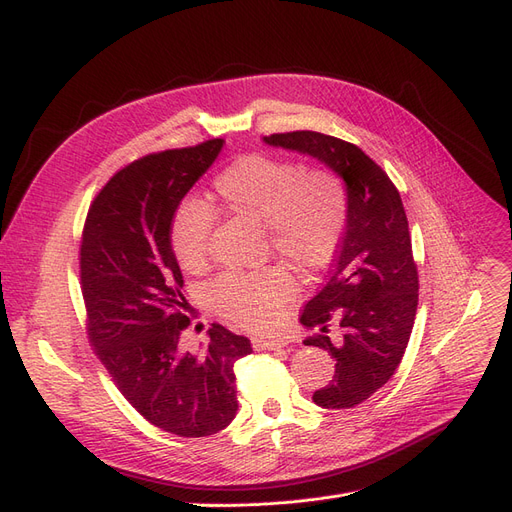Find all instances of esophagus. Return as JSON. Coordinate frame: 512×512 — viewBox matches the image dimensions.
I'll use <instances>...</instances> for the list:
<instances>
[{
  "label": "esophagus",
  "instance_id": "1",
  "mask_svg": "<svg viewBox=\"0 0 512 512\" xmlns=\"http://www.w3.org/2000/svg\"><path fill=\"white\" fill-rule=\"evenodd\" d=\"M252 346L256 351H275V349H283L285 340H281V338H252Z\"/></svg>",
  "mask_w": 512,
  "mask_h": 512
}]
</instances>
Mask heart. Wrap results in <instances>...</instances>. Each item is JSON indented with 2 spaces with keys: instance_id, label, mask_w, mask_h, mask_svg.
I'll use <instances>...</instances> for the list:
<instances>
[{
  "instance_id": "b5f03b06",
  "label": "heart",
  "mask_w": 512,
  "mask_h": 512,
  "mask_svg": "<svg viewBox=\"0 0 512 512\" xmlns=\"http://www.w3.org/2000/svg\"><path fill=\"white\" fill-rule=\"evenodd\" d=\"M218 208L235 218L264 224L271 248L300 273L327 267L340 250L349 222V189L330 168L267 153L231 161L214 178ZM214 212L185 201L170 222V245L182 271L201 275L212 264ZM294 294V279L281 267L227 271L208 288L210 309L227 321L262 332L273 327Z\"/></svg>"
}]
</instances>
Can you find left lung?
<instances>
[{
	"mask_svg": "<svg viewBox=\"0 0 512 512\" xmlns=\"http://www.w3.org/2000/svg\"><path fill=\"white\" fill-rule=\"evenodd\" d=\"M273 147L317 157L349 189V222L323 288L300 323L319 330L304 344L336 361L334 380L313 393L325 410L370 399L399 367L418 309V269L393 180L353 142L311 130L264 136Z\"/></svg>",
	"mask_w": 512,
	"mask_h": 512,
	"instance_id": "8db88e82",
	"label": "left lung"
}]
</instances>
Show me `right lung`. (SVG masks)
<instances>
[{
	"label": "right lung",
	"instance_id": "right-lung-1",
	"mask_svg": "<svg viewBox=\"0 0 512 512\" xmlns=\"http://www.w3.org/2000/svg\"><path fill=\"white\" fill-rule=\"evenodd\" d=\"M222 138L140 157L94 197L79 245L88 338L134 410L161 431L208 437L237 414L233 365L250 340L212 323L199 353L180 349L191 325L170 222L222 149Z\"/></svg>",
	"mask_w": 512,
	"mask_h": 512
}]
</instances>
